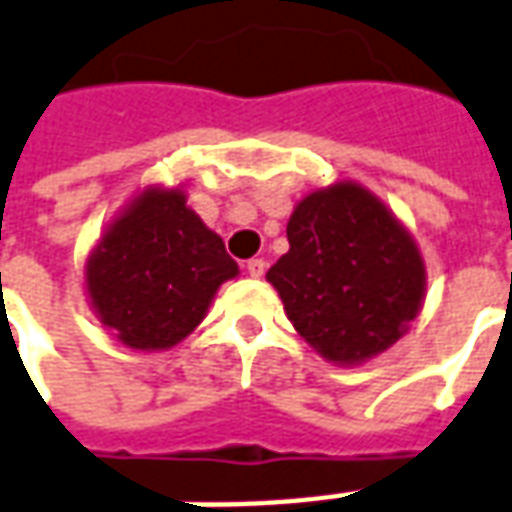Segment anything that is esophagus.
Returning <instances> with one entry per match:
<instances>
[{
	"instance_id": "34e87169",
	"label": "esophagus",
	"mask_w": 512,
	"mask_h": 512,
	"mask_svg": "<svg viewBox=\"0 0 512 512\" xmlns=\"http://www.w3.org/2000/svg\"><path fill=\"white\" fill-rule=\"evenodd\" d=\"M246 271H249V277H263V271H266V260L263 257H252L249 263H246Z\"/></svg>"
}]
</instances>
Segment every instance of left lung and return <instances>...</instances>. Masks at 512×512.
I'll use <instances>...</instances> for the list:
<instances>
[{
  "label": "left lung",
  "instance_id": "left-lung-1",
  "mask_svg": "<svg viewBox=\"0 0 512 512\" xmlns=\"http://www.w3.org/2000/svg\"><path fill=\"white\" fill-rule=\"evenodd\" d=\"M288 244L266 280L293 330L332 366L382 355L424 307L427 266L413 232L360 182L302 196Z\"/></svg>",
  "mask_w": 512,
  "mask_h": 512
}]
</instances>
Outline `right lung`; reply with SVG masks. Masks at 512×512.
Wrapping results in <instances>:
<instances>
[{
	"instance_id": "add662e5",
	"label": "right lung",
	"mask_w": 512,
	"mask_h": 512,
	"mask_svg": "<svg viewBox=\"0 0 512 512\" xmlns=\"http://www.w3.org/2000/svg\"><path fill=\"white\" fill-rule=\"evenodd\" d=\"M232 277L238 263L188 207L182 185L141 188L82 268L94 316L132 352H163L185 341Z\"/></svg>"
}]
</instances>
